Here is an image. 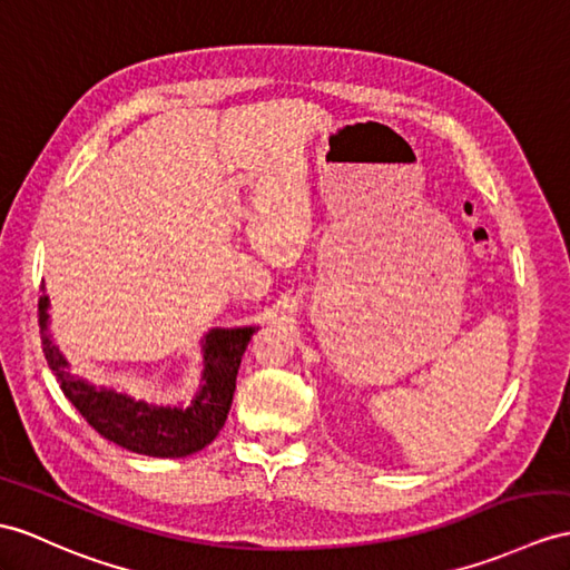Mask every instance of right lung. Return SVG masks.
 <instances>
[{
  "label": "right lung",
  "mask_w": 570,
  "mask_h": 570,
  "mask_svg": "<svg viewBox=\"0 0 570 570\" xmlns=\"http://www.w3.org/2000/svg\"><path fill=\"white\" fill-rule=\"evenodd\" d=\"M40 341L62 394L101 438L147 456H188L217 438L227 421L237 372L256 326L213 328L203 341V386L188 409L151 406L69 372L65 355L48 338V295L38 299Z\"/></svg>",
  "instance_id": "right-lung-1"
}]
</instances>
